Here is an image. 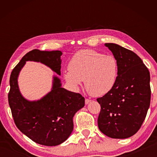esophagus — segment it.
<instances>
[{
  "mask_svg": "<svg viewBox=\"0 0 157 157\" xmlns=\"http://www.w3.org/2000/svg\"><path fill=\"white\" fill-rule=\"evenodd\" d=\"M90 102H91V100H89V99L85 100V104H86V105H88Z\"/></svg>",
  "mask_w": 157,
  "mask_h": 157,
  "instance_id": "1",
  "label": "esophagus"
}]
</instances>
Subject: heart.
<instances>
[{
  "label": "heart",
  "instance_id": "obj_1",
  "mask_svg": "<svg viewBox=\"0 0 157 157\" xmlns=\"http://www.w3.org/2000/svg\"><path fill=\"white\" fill-rule=\"evenodd\" d=\"M68 69L63 73L66 81L78 89L84 80L87 92L96 97L109 93L118 76V63L113 55H105L91 49L77 52L71 58Z\"/></svg>",
  "mask_w": 157,
  "mask_h": 157
}]
</instances>
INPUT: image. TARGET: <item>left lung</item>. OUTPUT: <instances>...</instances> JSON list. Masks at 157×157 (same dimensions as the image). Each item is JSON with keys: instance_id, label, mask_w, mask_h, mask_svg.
I'll return each instance as SVG.
<instances>
[{"instance_id": "left-lung-1", "label": "left lung", "mask_w": 157, "mask_h": 157, "mask_svg": "<svg viewBox=\"0 0 157 157\" xmlns=\"http://www.w3.org/2000/svg\"><path fill=\"white\" fill-rule=\"evenodd\" d=\"M105 46L118 61V76L113 89L97 99L98 127L112 139H127L139 131L150 107V72L136 53L116 44Z\"/></svg>"}]
</instances>
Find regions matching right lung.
<instances>
[{"instance_id":"1","label":"right lung","mask_w":157,"mask_h":157,"mask_svg":"<svg viewBox=\"0 0 157 157\" xmlns=\"http://www.w3.org/2000/svg\"><path fill=\"white\" fill-rule=\"evenodd\" d=\"M62 55L60 50H31L10 75L8 101L16 125L34 142L43 145H58L68 139L73 130V116L84 107L85 99L79 94L62 88L61 79L54 75L51 91L41 99L28 100L21 94L18 78L28 61L43 63L61 75Z\"/></svg>"}]
</instances>
